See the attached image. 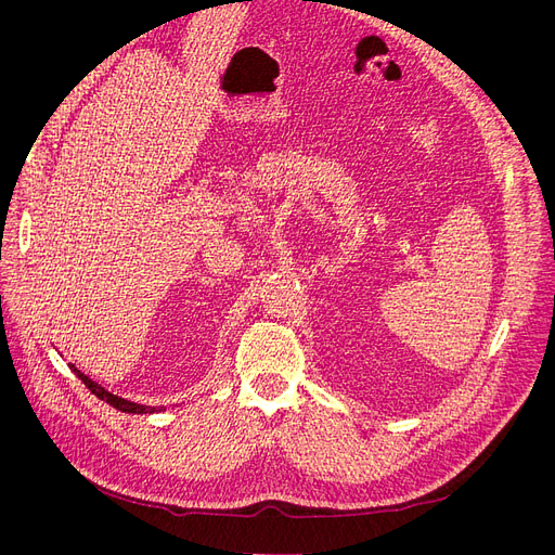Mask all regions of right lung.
<instances>
[{"label": "right lung", "instance_id": "right-lung-1", "mask_svg": "<svg viewBox=\"0 0 555 555\" xmlns=\"http://www.w3.org/2000/svg\"><path fill=\"white\" fill-rule=\"evenodd\" d=\"M72 371L78 375V380H82V385H85L87 389H90L96 398H101V400H105L107 404H112L114 410L126 412V414H153V412H155V406L137 404V402H130V400H126V398H119V396H114V393L105 391L101 385H96V383H94V380H90V377H87L85 373H80L74 364H72Z\"/></svg>", "mask_w": 555, "mask_h": 555}]
</instances>
